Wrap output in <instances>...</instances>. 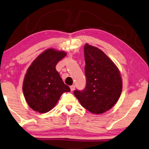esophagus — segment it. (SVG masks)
<instances>
[{
    "instance_id": "34e87169",
    "label": "esophagus",
    "mask_w": 149,
    "mask_h": 149,
    "mask_svg": "<svg viewBox=\"0 0 149 149\" xmlns=\"http://www.w3.org/2000/svg\"><path fill=\"white\" fill-rule=\"evenodd\" d=\"M70 91L72 92L75 89V86L74 85H72V86H70Z\"/></svg>"
}]
</instances>
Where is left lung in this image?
I'll return each instance as SVG.
<instances>
[{"mask_svg": "<svg viewBox=\"0 0 149 149\" xmlns=\"http://www.w3.org/2000/svg\"><path fill=\"white\" fill-rule=\"evenodd\" d=\"M86 87L74 91L80 104L92 113H103L111 109L120 97L122 79L114 63L97 47L86 43L84 47Z\"/></svg>", "mask_w": 149, "mask_h": 149, "instance_id": "obj_1", "label": "left lung"}]
</instances>
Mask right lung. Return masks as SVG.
<instances>
[{"label": "right lung", "mask_w": 149, "mask_h": 149, "mask_svg": "<svg viewBox=\"0 0 149 149\" xmlns=\"http://www.w3.org/2000/svg\"><path fill=\"white\" fill-rule=\"evenodd\" d=\"M66 55L65 52L48 49L27 70L22 89L26 102L34 111L41 113L49 111L63 93L70 91L55 68Z\"/></svg>", "instance_id": "right-lung-1"}]
</instances>
